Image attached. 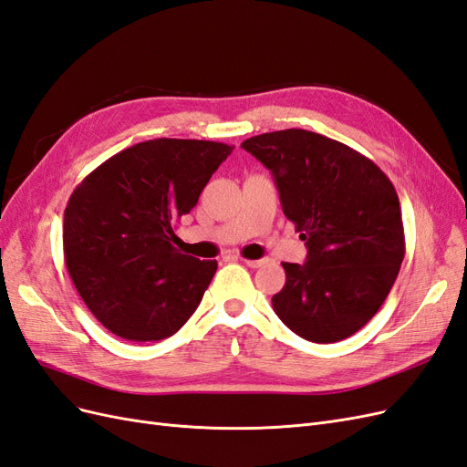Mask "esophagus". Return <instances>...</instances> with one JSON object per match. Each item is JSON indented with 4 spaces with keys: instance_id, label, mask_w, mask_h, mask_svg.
Wrapping results in <instances>:
<instances>
[{
    "instance_id": "1",
    "label": "esophagus",
    "mask_w": 467,
    "mask_h": 467,
    "mask_svg": "<svg viewBox=\"0 0 467 467\" xmlns=\"http://www.w3.org/2000/svg\"><path fill=\"white\" fill-rule=\"evenodd\" d=\"M244 263H245L247 266H251V268H259L261 265H265L263 259H244Z\"/></svg>"
}]
</instances>
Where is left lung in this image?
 <instances>
[{"label":"left lung","instance_id":"obj_1","mask_svg":"<svg viewBox=\"0 0 467 467\" xmlns=\"http://www.w3.org/2000/svg\"><path fill=\"white\" fill-rule=\"evenodd\" d=\"M275 175L285 216L307 245L304 265L282 263L273 309L312 343H337L368 323L405 257L400 196L381 169L337 140L302 129L242 144Z\"/></svg>","mask_w":467,"mask_h":467}]
</instances>
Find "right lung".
<instances>
[{"label":"right lung","mask_w":467,"mask_h":467,"mask_svg":"<svg viewBox=\"0 0 467 467\" xmlns=\"http://www.w3.org/2000/svg\"><path fill=\"white\" fill-rule=\"evenodd\" d=\"M232 150L208 140H148L93 169L69 196L67 273L110 333L161 341L199 307L218 263L179 253L173 228Z\"/></svg>","instance_id":"add662e5"}]
</instances>
